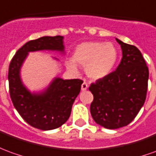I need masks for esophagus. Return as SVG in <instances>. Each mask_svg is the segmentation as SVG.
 Instances as JSON below:
<instances>
[{"instance_id":"obj_1","label":"esophagus","mask_w":156,"mask_h":156,"mask_svg":"<svg viewBox=\"0 0 156 156\" xmlns=\"http://www.w3.org/2000/svg\"><path fill=\"white\" fill-rule=\"evenodd\" d=\"M88 87H89V85H88V83H87L85 81L82 83V87H81L82 90H86V89H88Z\"/></svg>"}]
</instances>
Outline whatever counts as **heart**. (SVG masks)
<instances>
[{
    "label": "heart",
    "instance_id": "b5f03b06",
    "mask_svg": "<svg viewBox=\"0 0 156 156\" xmlns=\"http://www.w3.org/2000/svg\"><path fill=\"white\" fill-rule=\"evenodd\" d=\"M117 51L112 43L90 41L79 44L73 52V61H68L67 66L73 73L77 72L78 64L85 67L87 76L91 79H101L112 72L117 60Z\"/></svg>",
    "mask_w": 156,
    "mask_h": 156
}]
</instances>
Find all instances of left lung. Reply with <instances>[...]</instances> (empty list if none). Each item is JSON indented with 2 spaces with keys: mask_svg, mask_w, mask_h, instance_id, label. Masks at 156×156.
I'll list each match as a JSON object with an SVG mask.
<instances>
[{
  "mask_svg": "<svg viewBox=\"0 0 156 156\" xmlns=\"http://www.w3.org/2000/svg\"><path fill=\"white\" fill-rule=\"evenodd\" d=\"M122 58L116 70L89 86L94 100L91 116L97 124L108 129L132 122L146 99L149 68L138 48L116 39Z\"/></svg>",
  "mask_w": 156,
  "mask_h": 156,
  "instance_id": "obj_1",
  "label": "left lung"
}]
</instances>
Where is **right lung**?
Wrapping results in <instances>:
<instances>
[{
    "mask_svg": "<svg viewBox=\"0 0 156 156\" xmlns=\"http://www.w3.org/2000/svg\"><path fill=\"white\" fill-rule=\"evenodd\" d=\"M62 36L57 35L30 40L16 52L9 65V92L14 107L27 123L41 130L55 129L67 122L83 81L55 78L45 92L31 94L22 84L19 70L28 52L41 50L62 51Z\"/></svg>",
    "mask_w": 156,
    "mask_h": 156,
    "instance_id": "obj_1",
    "label": "right lung"
}]
</instances>
